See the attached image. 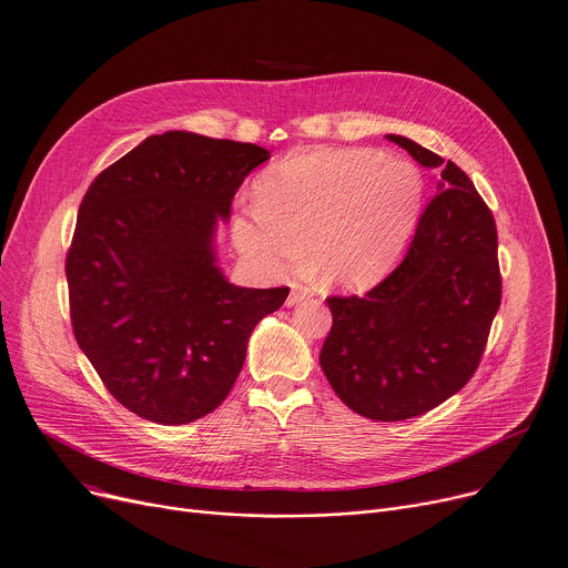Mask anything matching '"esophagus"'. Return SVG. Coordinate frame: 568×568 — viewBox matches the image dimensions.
<instances>
[{"label":"esophagus","instance_id":"1","mask_svg":"<svg viewBox=\"0 0 568 568\" xmlns=\"http://www.w3.org/2000/svg\"><path fill=\"white\" fill-rule=\"evenodd\" d=\"M312 292H310V287H305V285H296L292 292H290V296H287V305H296V303H301L303 298H307Z\"/></svg>","mask_w":568,"mask_h":568}]
</instances>
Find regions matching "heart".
Returning <instances> with one entry per match:
<instances>
[{
    "mask_svg": "<svg viewBox=\"0 0 568 568\" xmlns=\"http://www.w3.org/2000/svg\"><path fill=\"white\" fill-rule=\"evenodd\" d=\"M424 182L415 164L376 151L318 149L290 155L256 180V205L232 221L243 258L270 276L303 261L327 285L367 287L417 232Z\"/></svg>",
    "mask_w": 568,
    "mask_h": 568,
    "instance_id": "1",
    "label": "heart"
}]
</instances>
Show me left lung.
Returning a JSON list of instances; mask_svg holds the SVG:
<instances>
[{"mask_svg":"<svg viewBox=\"0 0 568 568\" xmlns=\"http://www.w3.org/2000/svg\"><path fill=\"white\" fill-rule=\"evenodd\" d=\"M419 164L442 166L404 261L363 296H329L321 367L336 397L374 422L419 417L479 367L501 303L497 227L470 178L430 149L388 135Z\"/></svg>","mask_w":568,"mask_h":568,"instance_id":"8db88e82","label":"left lung"}]
</instances>
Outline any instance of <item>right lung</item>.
<instances>
[{
	"label": "right lung",
	"mask_w": 568,
	"mask_h": 568,
	"mask_svg": "<svg viewBox=\"0 0 568 568\" xmlns=\"http://www.w3.org/2000/svg\"><path fill=\"white\" fill-rule=\"evenodd\" d=\"M270 151L186 131L151 135L106 166L80 203L67 252L78 345L118 404L182 426L216 410L256 323L290 287L225 281L216 221Z\"/></svg>",
	"instance_id": "add662e5"
}]
</instances>
